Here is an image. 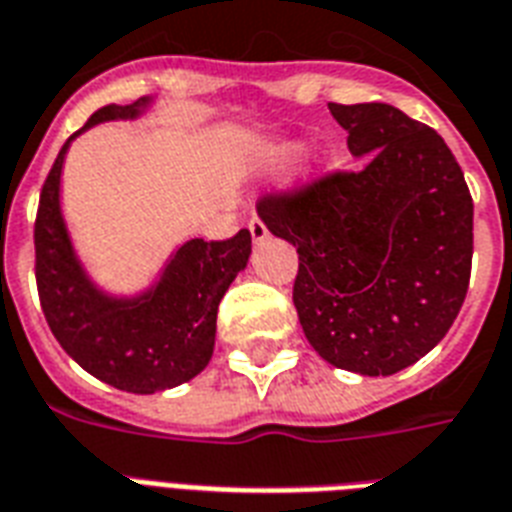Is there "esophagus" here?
Instances as JSON below:
<instances>
[{
    "instance_id": "obj_1",
    "label": "esophagus",
    "mask_w": 512,
    "mask_h": 512,
    "mask_svg": "<svg viewBox=\"0 0 512 512\" xmlns=\"http://www.w3.org/2000/svg\"><path fill=\"white\" fill-rule=\"evenodd\" d=\"M248 229H251V237H253V243H264L267 240V224L259 219V216H253L251 221H248Z\"/></svg>"
}]
</instances>
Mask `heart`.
Masks as SVG:
<instances>
[{
    "instance_id": "heart-1",
    "label": "heart",
    "mask_w": 512,
    "mask_h": 512,
    "mask_svg": "<svg viewBox=\"0 0 512 512\" xmlns=\"http://www.w3.org/2000/svg\"><path fill=\"white\" fill-rule=\"evenodd\" d=\"M293 152H299V149H291V154H293Z\"/></svg>"
}]
</instances>
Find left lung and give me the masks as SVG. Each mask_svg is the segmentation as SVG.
I'll return each instance as SVG.
<instances>
[{
  "mask_svg": "<svg viewBox=\"0 0 512 512\" xmlns=\"http://www.w3.org/2000/svg\"><path fill=\"white\" fill-rule=\"evenodd\" d=\"M347 146L366 157L259 216L299 253L293 304L331 366L398 374L449 334L473 264V197L433 128L390 104H328Z\"/></svg>",
  "mask_w": 512,
  "mask_h": 512,
  "instance_id": "obj_1",
  "label": "left lung"
}]
</instances>
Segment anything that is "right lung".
<instances>
[{"instance_id":"1","label":"right lung","mask_w":512,"mask_h":512,"mask_svg":"<svg viewBox=\"0 0 512 512\" xmlns=\"http://www.w3.org/2000/svg\"><path fill=\"white\" fill-rule=\"evenodd\" d=\"M154 98L109 104L63 144L39 194L34 251L47 326L63 350L95 379L117 390L152 395L189 382L208 366L224 293L251 256V232L221 243L200 237L170 253L160 277L133 296H114L87 275L61 211V173L71 141L93 125L138 120Z\"/></svg>"}]
</instances>
